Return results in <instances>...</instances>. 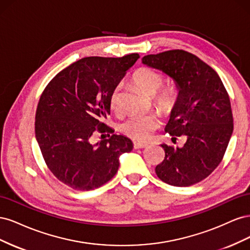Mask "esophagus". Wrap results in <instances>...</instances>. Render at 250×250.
Segmentation results:
<instances>
[{
  "instance_id": "1",
  "label": "esophagus",
  "mask_w": 250,
  "mask_h": 250,
  "mask_svg": "<svg viewBox=\"0 0 250 250\" xmlns=\"http://www.w3.org/2000/svg\"><path fill=\"white\" fill-rule=\"evenodd\" d=\"M148 146L147 143H140V142H134L133 143V147L134 149H142V148H146Z\"/></svg>"
}]
</instances>
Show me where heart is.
Wrapping results in <instances>:
<instances>
[{"instance_id": "1", "label": "heart", "mask_w": 250, "mask_h": 250, "mask_svg": "<svg viewBox=\"0 0 250 250\" xmlns=\"http://www.w3.org/2000/svg\"><path fill=\"white\" fill-rule=\"evenodd\" d=\"M132 80L148 95H154V102L164 110L171 109L178 98V88L174 84H166L165 76L149 66H142L132 75ZM122 83L113 87L109 96V104L113 110L121 106ZM161 125V120L155 113H131L121 124V131L127 137L138 141L148 140Z\"/></svg>"}]
</instances>
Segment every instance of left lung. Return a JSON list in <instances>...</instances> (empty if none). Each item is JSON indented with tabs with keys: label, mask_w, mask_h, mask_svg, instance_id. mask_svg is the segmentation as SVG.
Here are the masks:
<instances>
[{
	"label": "left lung",
	"mask_w": 250,
	"mask_h": 250,
	"mask_svg": "<svg viewBox=\"0 0 250 250\" xmlns=\"http://www.w3.org/2000/svg\"><path fill=\"white\" fill-rule=\"evenodd\" d=\"M142 62L175 80L179 94L166 132L185 137L178 148L163 144L165 160L155 173L164 183L190 187L206 179L221 163L233 130L229 96L216 71L192 53L170 50Z\"/></svg>",
	"instance_id": "8db88e82"
}]
</instances>
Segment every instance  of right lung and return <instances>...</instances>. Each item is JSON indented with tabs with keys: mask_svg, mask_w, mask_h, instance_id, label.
Wrapping results in <instances>:
<instances>
[{
	"mask_svg": "<svg viewBox=\"0 0 250 250\" xmlns=\"http://www.w3.org/2000/svg\"><path fill=\"white\" fill-rule=\"evenodd\" d=\"M139 58L138 53L84 57L59 72L43 89L35 115L36 140L53 175L74 190L106 184L118 172L119 156L133 148L103 120L110 113L111 90ZM96 132L112 137L93 144Z\"/></svg>",
	"mask_w": 250,
	"mask_h": 250,
	"instance_id": "right-lung-1",
	"label": "right lung"
}]
</instances>
